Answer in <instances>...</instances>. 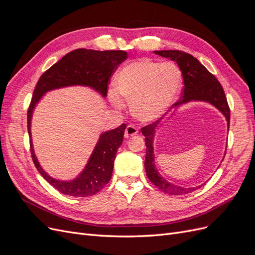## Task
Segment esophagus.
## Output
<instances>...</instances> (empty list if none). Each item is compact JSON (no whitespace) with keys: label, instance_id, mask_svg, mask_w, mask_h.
Here are the masks:
<instances>
[{"label":"esophagus","instance_id":"1","mask_svg":"<svg viewBox=\"0 0 255 255\" xmlns=\"http://www.w3.org/2000/svg\"><path fill=\"white\" fill-rule=\"evenodd\" d=\"M137 133H138V130L134 126H128L125 130V137L129 138V137L137 135Z\"/></svg>","mask_w":255,"mask_h":255}]
</instances>
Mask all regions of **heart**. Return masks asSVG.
<instances>
[{
	"label": "heart",
	"instance_id": "heart-1",
	"mask_svg": "<svg viewBox=\"0 0 255 255\" xmlns=\"http://www.w3.org/2000/svg\"><path fill=\"white\" fill-rule=\"evenodd\" d=\"M181 82L179 67L170 61L159 64L150 59L136 60L119 71L110 100L120 109L123 106L120 94L130 101V110L138 120L153 122L172 105Z\"/></svg>",
	"mask_w": 255,
	"mask_h": 255
}]
</instances>
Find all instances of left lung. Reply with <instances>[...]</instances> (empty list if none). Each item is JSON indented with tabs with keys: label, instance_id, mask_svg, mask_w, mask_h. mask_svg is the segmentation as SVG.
Here are the masks:
<instances>
[{
	"label": "left lung",
	"instance_id": "1",
	"mask_svg": "<svg viewBox=\"0 0 255 255\" xmlns=\"http://www.w3.org/2000/svg\"><path fill=\"white\" fill-rule=\"evenodd\" d=\"M154 53L161 57L170 58L176 61L180 70L182 71L184 87L181 95V99L173 106L179 107L185 103L191 101H203L215 106L223 116L228 122V128L230 127V109L223 91L221 84L218 80L200 63V61L188 53L177 50H164L154 51ZM159 120L153 122L152 125L145 126L141 128V133L144 136L145 142V160L144 168L148 179L155 186L166 194L172 196L186 195L189 192L197 190L202 186L197 187H181L168 182L160 175L155 166V155H154L153 140L155 136V130L158 128Z\"/></svg>",
	"mask_w": 255,
	"mask_h": 255
}]
</instances>
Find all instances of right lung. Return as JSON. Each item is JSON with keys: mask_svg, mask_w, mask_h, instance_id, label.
<instances>
[{"mask_svg": "<svg viewBox=\"0 0 255 255\" xmlns=\"http://www.w3.org/2000/svg\"><path fill=\"white\" fill-rule=\"evenodd\" d=\"M128 58L125 51H96L78 49L66 55L48 69L38 81L27 111V130L29 135L30 153L37 170L52 186L64 195L72 197H89L97 194L110 182L116 153L122 144L127 126L123 123L100 135L96 148L88 159L84 170L72 181L53 179L38 161L32 142L30 121L36 104L45 92L68 87L87 86L103 98L107 95V85L118 66Z\"/></svg>", "mask_w": 255, "mask_h": 255, "instance_id": "obj_1", "label": "right lung"}]
</instances>
